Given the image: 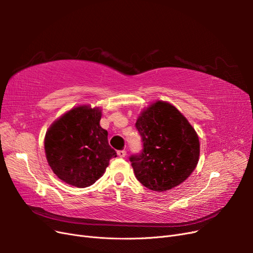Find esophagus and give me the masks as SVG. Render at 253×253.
Listing matches in <instances>:
<instances>
[{
	"instance_id": "obj_1",
	"label": "esophagus",
	"mask_w": 253,
	"mask_h": 253,
	"mask_svg": "<svg viewBox=\"0 0 253 253\" xmlns=\"http://www.w3.org/2000/svg\"><path fill=\"white\" fill-rule=\"evenodd\" d=\"M117 155H118L119 157H121V158H124V157H126V151L120 150V151L117 152Z\"/></svg>"
}]
</instances>
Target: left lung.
<instances>
[{
    "instance_id": "8db88e82",
    "label": "left lung",
    "mask_w": 253,
    "mask_h": 253,
    "mask_svg": "<svg viewBox=\"0 0 253 253\" xmlns=\"http://www.w3.org/2000/svg\"><path fill=\"white\" fill-rule=\"evenodd\" d=\"M141 153L129 157L136 178L150 190L163 192L185 181L200 158L195 129L174 105L156 101L136 121Z\"/></svg>"
}]
</instances>
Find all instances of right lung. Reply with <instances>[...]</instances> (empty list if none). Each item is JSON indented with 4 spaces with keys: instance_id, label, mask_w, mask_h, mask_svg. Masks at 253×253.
I'll return each mask as SVG.
<instances>
[{
    "instance_id": "obj_1",
    "label": "right lung",
    "mask_w": 253,
    "mask_h": 253,
    "mask_svg": "<svg viewBox=\"0 0 253 253\" xmlns=\"http://www.w3.org/2000/svg\"><path fill=\"white\" fill-rule=\"evenodd\" d=\"M101 111L80 105L65 113L48 128L44 139L46 159L58 177L73 187L86 188L103 175L117 154L100 126Z\"/></svg>"
}]
</instances>
